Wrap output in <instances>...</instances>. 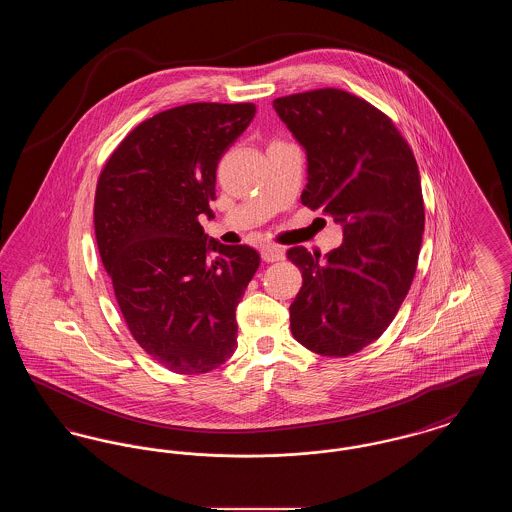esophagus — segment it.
Listing matches in <instances>:
<instances>
[{
  "mask_svg": "<svg viewBox=\"0 0 512 512\" xmlns=\"http://www.w3.org/2000/svg\"><path fill=\"white\" fill-rule=\"evenodd\" d=\"M261 257H263L267 263L282 261V259H284V249L274 244L261 245Z\"/></svg>",
  "mask_w": 512,
  "mask_h": 512,
  "instance_id": "34e87169",
  "label": "esophagus"
}]
</instances>
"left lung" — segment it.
Instances as JSON below:
<instances>
[{
	"instance_id": "left-lung-1",
	"label": "left lung",
	"mask_w": 512,
	"mask_h": 512,
	"mask_svg": "<svg viewBox=\"0 0 512 512\" xmlns=\"http://www.w3.org/2000/svg\"><path fill=\"white\" fill-rule=\"evenodd\" d=\"M307 151L301 203L343 228L320 259L288 249L303 274L290 305L293 338L324 357H347L378 340L413 284L424 201L413 149L388 115L338 88L274 99Z\"/></svg>"
}]
</instances>
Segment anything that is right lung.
I'll return each mask as SVG.
<instances>
[{
  "label": "right lung",
  "instance_id": "right-lung-1",
  "mask_svg": "<svg viewBox=\"0 0 512 512\" xmlns=\"http://www.w3.org/2000/svg\"><path fill=\"white\" fill-rule=\"evenodd\" d=\"M253 117V103L172 107L138 124L99 174L96 240L122 317L176 374L219 368L238 345L236 307L261 257L209 238L199 217H215L220 157Z\"/></svg>",
  "mask_w": 512,
  "mask_h": 512
}]
</instances>
